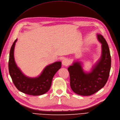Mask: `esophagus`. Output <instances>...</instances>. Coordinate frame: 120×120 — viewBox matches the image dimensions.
<instances>
[{
  "label": "esophagus",
  "instance_id": "esophagus-1",
  "mask_svg": "<svg viewBox=\"0 0 120 120\" xmlns=\"http://www.w3.org/2000/svg\"><path fill=\"white\" fill-rule=\"evenodd\" d=\"M62 64L64 66H67L69 64V61L67 59H64L63 60H62Z\"/></svg>",
  "mask_w": 120,
  "mask_h": 120
}]
</instances>
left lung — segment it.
<instances>
[{
    "mask_svg": "<svg viewBox=\"0 0 120 120\" xmlns=\"http://www.w3.org/2000/svg\"><path fill=\"white\" fill-rule=\"evenodd\" d=\"M101 43L100 60L89 73H85L81 62H74L68 68L69 72L70 86L73 92L82 96H90L98 92L106 84L111 68V56L107 43L104 37L97 35Z\"/></svg>",
    "mask_w": 120,
    "mask_h": 120,
    "instance_id": "1",
    "label": "left lung"
}]
</instances>
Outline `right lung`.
I'll list each match as a JSON object with an SVG mask.
<instances>
[{
    "mask_svg": "<svg viewBox=\"0 0 120 120\" xmlns=\"http://www.w3.org/2000/svg\"><path fill=\"white\" fill-rule=\"evenodd\" d=\"M17 39L11 48L9 60V71L15 86L25 94L38 96L46 93L50 88L52 79L61 66L60 61L55 62L45 67L38 77L31 78L23 74L17 66L14 59V48Z\"/></svg>",
    "mask_w": 120,
    "mask_h": 120,
    "instance_id": "add662e5",
    "label": "right lung"
}]
</instances>
